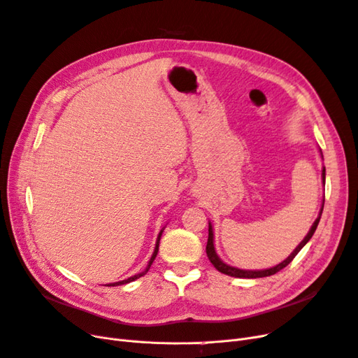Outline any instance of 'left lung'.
I'll return each mask as SVG.
<instances>
[{"mask_svg": "<svg viewBox=\"0 0 358 358\" xmlns=\"http://www.w3.org/2000/svg\"><path fill=\"white\" fill-rule=\"evenodd\" d=\"M320 154H322V150H320ZM323 157V155H322ZM324 179H326V169H324V166H323V169H322V180H323V185H324ZM323 206H324V198H323V203H322V208H320V213H319V216H317V219L314 220V223L311 224V227H310V231H308V234L306 235V238L299 242V245L287 257V259H285L282 263H279V264H276V266H273V267H270V268H262V270H244V268H238V267H234V266H229V264H226L220 257L217 255V252H216V248H214V232H213V224H211V222H208V241H207V247H206V251H207V257H208V260L211 262V264L216 267L220 273H223V275H227V276H232V278H241V279H257V278H266V276H271V275H275V273H278V271H280L283 267H287L292 260H294V257L301 251V248L307 244V242L311 239V236L314 235V232H316V229H317V224H319V222H320V217H322V211H323Z\"/></svg>", "mask_w": 358, "mask_h": 358, "instance_id": "left-lung-1", "label": "left lung"}]
</instances>
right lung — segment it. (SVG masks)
Segmentation results:
<instances>
[{
  "instance_id": "1",
  "label": "right lung",
  "mask_w": 358,
  "mask_h": 358,
  "mask_svg": "<svg viewBox=\"0 0 358 358\" xmlns=\"http://www.w3.org/2000/svg\"><path fill=\"white\" fill-rule=\"evenodd\" d=\"M163 231H164V227L160 231V234H159V236H157V241H155V248H154V252H152V255H151V259H150V262H148V264H147V267L141 271V273H136V275H134V276H131V278H127V279H124V280H120V282H114V283H108L107 287H119V285H124V283H129V282H134V280H136V279H139L141 276H144L147 271L150 270V267H151V264H152V262H154V259L157 257V252H159V245H160V239H162V235H163Z\"/></svg>"
}]
</instances>
